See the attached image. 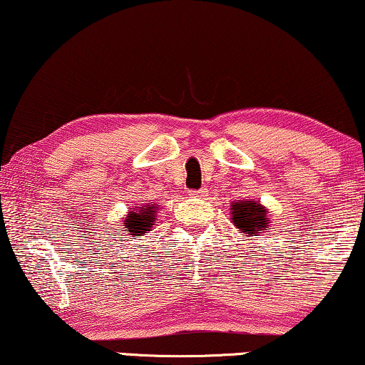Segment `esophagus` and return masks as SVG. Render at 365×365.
Instances as JSON below:
<instances>
[{
	"mask_svg": "<svg viewBox=\"0 0 365 365\" xmlns=\"http://www.w3.org/2000/svg\"><path fill=\"white\" fill-rule=\"evenodd\" d=\"M205 194V189H199V191H191L189 195H192V197H199V195H204Z\"/></svg>",
	"mask_w": 365,
	"mask_h": 365,
	"instance_id": "obj_1",
	"label": "esophagus"
}]
</instances>
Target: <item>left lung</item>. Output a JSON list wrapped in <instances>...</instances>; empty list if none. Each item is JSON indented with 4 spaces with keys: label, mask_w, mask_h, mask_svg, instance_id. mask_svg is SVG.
<instances>
[{
    "label": "left lung",
    "mask_w": 365,
    "mask_h": 365,
    "mask_svg": "<svg viewBox=\"0 0 365 365\" xmlns=\"http://www.w3.org/2000/svg\"><path fill=\"white\" fill-rule=\"evenodd\" d=\"M230 219L242 235L255 237L270 229V210L253 199H240L230 204Z\"/></svg>",
    "instance_id": "1"
}]
</instances>
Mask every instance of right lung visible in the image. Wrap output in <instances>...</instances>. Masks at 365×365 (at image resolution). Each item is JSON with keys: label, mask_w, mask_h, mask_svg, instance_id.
Wrapping results in <instances>:
<instances>
[{"label": "right lung", "mask_w": 365, "mask_h": 365, "mask_svg": "<svg viewBox=\"0 0 365 365\" xmlns=\"http://www.w3.org/2000/svg\"><path fill=\"white\" fill-rule=\"evenodd\" d=\"M158 204L133 205L126 217L123 219L125 230L130 237H143L148 232L155 229L158 217Z\"/></svg>", "instance_id": "right-lung-1"}]
</instances>
